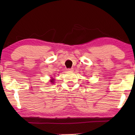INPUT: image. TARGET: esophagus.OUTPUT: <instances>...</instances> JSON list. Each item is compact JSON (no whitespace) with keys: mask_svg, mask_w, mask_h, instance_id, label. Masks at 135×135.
Segmentation results:
<instances>
[{"mask_svg":"<svg viewBox=\"0 0 135 135\" xmlns=\"http://www.w3.org/2000/svg\"><path fill=\"white\" fill-rule=\"evenodd\" d=\"M67 71H69V72H72V71H74V69H73V68H68V69H67Z\"/></svg>","mask_w":135,"mask_h":135,"instance_id":"obj_1","label":"esophagus"}]
</instances>
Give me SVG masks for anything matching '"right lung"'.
<instances>
[{
  "instance_id": "add662e5",
  "label": "right lung",
  "mask_w": 135,
  "mask_h": 135,
  "mask_svg": "<svg viewBox=\"0 0 135 135\" xmlns=\"http://www.w3.org/2000/svg\"><path fill=\"white\" fill-rule=\"evenodd\" d=\"M51 82H52V83H54V79H52V80H51Z\"/></svg>"
}]
</instances>
